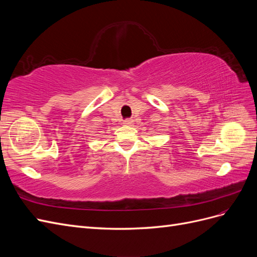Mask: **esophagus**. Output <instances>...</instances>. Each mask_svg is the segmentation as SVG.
Returning <instances> with one entry per match:
<instances>
[{
  "label": "esophagus",
  "mask_w": 257,
  "mask_h": 257,
  "mask_svg": "<svg viewBox=\"0 0 257 257\" xmlns=\"http://www.w3.org/2000/svg\"><path fill=\"white\" fill-rule=\"evenodd\" d=\"M124 124H125V125H128V126H132V125H133V120L127 119V120L124 121Z\"/></svg>",
  "instance_id": "34e87169"
}]
</instances>
